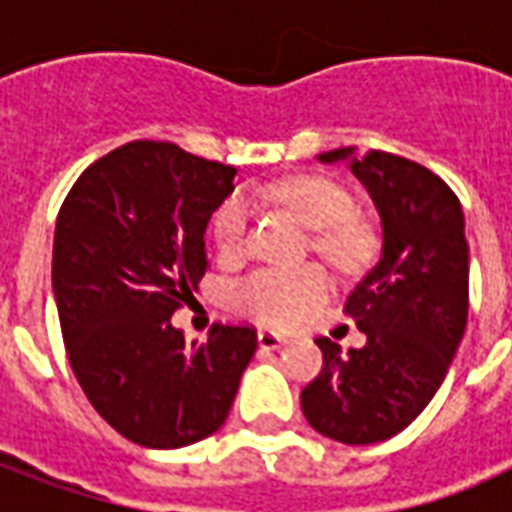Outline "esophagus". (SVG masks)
Listing matches in <instances>:
<instances>
[{"mask_svg": "<svg viewBox=\"0 0 512 512\" xmlns=\"http://www.w3.org/2000/svg\"><path fill=\"white\" fill-rule=\"evenodd\" d=\"M257 343H260V348L274 351V348H282V345L288 343V337H285V334L271 332V329H260V332H257Z\"/></svg>", "mask_w": 512, "mask_h": 512, "instance_id": "34e87169", "label": "esophagus"}]
</instances>
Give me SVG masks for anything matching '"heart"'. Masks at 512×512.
I'll use <instances>...</instances> for the list:
<instances>
[{
  "label": "heart",
  "instance_id": "obj_1",
  "mask_svg": "<svg viewBox=\"0 0 512 512\" xmlns=\"http://www.w3.org/2000/svg\"><path fill=\"white\" fill-rule=\"evenodd\" d=\"M255 197L288 208L312 233V249L332 266L351 271L367 257L370 238L354 219L351 194L334 180L321 175H301L282 180L268 189H255ZM252 227V208L241 194L219 205L213 216V241L227 257L244 255ZM329 293V277L323 268L304 266L293 271L260 268L241 282H235V307L266 326H293L307 318Z\"/></svg>",
  "mask_w": 512,
  "mask_h": 512
}]
</instances>
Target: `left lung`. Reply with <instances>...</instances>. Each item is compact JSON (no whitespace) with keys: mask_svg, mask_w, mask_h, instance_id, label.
Masks as SVG:
<instances>
[{"mask_svg":"<svg viewBox=\"0 0 512 512\" xmlns=\"http://www.w3.org/2000/svg\"><path fill=\"white\" fill-rule=\"evenodd\" d=\"M351 161L381 213V257L345 301L367 334L340 351L329 337L318 378L301 389L312 428L343 444H376L408 428L436 395L469 315V244L461 200L444 180L386 150L354 158V147L321 153Z\"/></svg>","mask_w":512,"mask_h":512,"instance_id":"left-lung-1","label":"left lung"}]
</instances>
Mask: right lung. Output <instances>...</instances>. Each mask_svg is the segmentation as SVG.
<instances>
[{
    "label": "right lung",
    "mask_w": 512,
    "mask_h": 512,
    "mask_svg": "<svg viewBox=\"0 0 512 512\" xmlns=\"http://www.w3.org/2000/svg\"><path fill=\"white\" fill-rule=\"evenodd\" d=\"M235 169L136 139L84 169L62 202L51 282L73 376L112 428L175 450L230 414L257 334L213 323L186 343L169 318L208 271L205 227Z\"/></svg>",
    "instance_id": "right-lung-1"
}]
</instances>
